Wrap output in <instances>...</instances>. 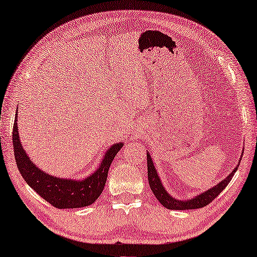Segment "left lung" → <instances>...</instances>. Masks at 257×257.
I'll return each instance as SVG.
<instances>
[{
    "mask_svg": "<svg viewBox=\"0 0 257 257\" xmlns=\"http://www.w3.org/2000/svg\"><path fill=\"white\" fill-rule=\"evenodd\" d=\"M147 160H148V178H149V185L151 188L152 192L154 193L157 199L160 201L163 207L168 208V209L171 210H186V209H197V208H202L207 206L208 204L215 199V198L219 195V193L224 190L226 186L230 182L231 178L235 174L236 170L238 169V164L234 169L231 173L228 174V177L216 185L215 187L210 188L209 190L200 193V195L196 196L195 198L189 200H178L176 198H172L169 193L167 192L166 189L162 186V182L160 180V177L158 176V172L156 170V167H154L153 161L151 157H150V153L147 154Z\"/></svg>",
    "mask_w": 257,
    "mask_h": 257,
    "instance_id": "left-lung-1",
    "label": "left lung"
}]
</instances>
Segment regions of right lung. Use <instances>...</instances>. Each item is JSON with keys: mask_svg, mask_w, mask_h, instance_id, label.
<instances>
[{"mask_svg": "<svg viewBox=\"0 0 257 257\" xmlns=\"http://www.w3.org/2000/svg\"><path fill=\"white\" fill-rule=\"evenodd\" d=\"M17 115L18 113L14 118L12 141L17 167L24 181L39 196H41L50 205L59 208V209L80 208L94 204L100 196V193L103 192L110 164L120 148L123 147V143L120 142L112 145L105 153L99 168L89 177L85 178L84 180L52 177L50 174L41 171L27 156L20 142V138H19Z\"/></svg>", "mask_w": 257, "mask_h": 257, "instance_id": "obj_1", "label": "right lung"}]
</instances>
